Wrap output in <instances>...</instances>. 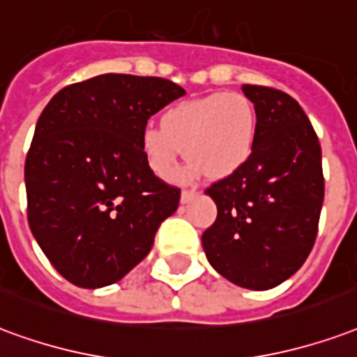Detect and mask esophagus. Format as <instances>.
<instances>
[{"mask_svg":"<svg viewBox=\"0 0 357 357\" xmlns=\"http://www.w3.org/2000/svg\"><path fill=\"white\" fill-rule=\"evenodd\" d=\"M197 197H199V192L197 191H181V202H183V204L191 202V200H195Z\"/></svg>","mask_w":357,"mask_h":357,"instance_id":"1","label":"esophagus"}]
</instances>
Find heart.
Here are the masks:
<instances>
[{
	"label": "heart",
	"instance_id": "1",
	"mask_svg": "<svg viewBox=\"0 0 357 357\" xmlns=\"http://www.w3.org/2000/svg\"><path fill=\"white\" fill-rule=\"evenodd\" d=\"M257 139V113L238 92H215L170 105L160 126H145L139 149L149 170L168 178L176 168L181 147L191 160L179 179L202 174L227 178L250 160Z\"/></svg>",
	"mask_w": 357,
	"mask_h": 357
}]
</instances>
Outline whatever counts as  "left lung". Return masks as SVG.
I'll list each match as a JSON object with an SVG mask.
<instances>
[{"label": "left lung", "instance_id": "left-lung-1", "mask_svg": "<svg viewBox=\"0 0 357 357\" xmlns=\"http://www.w3.org/2000/svg\"><path fill=\"white\" fill-rule=\"evenodd\" d=\"M257 113L252 157L206 189L218 219L202 234L210 265L245 289L265 291L299 271L312 250L324 204L321 147L289 94L244 84Z\"/></svg>", "mask_w": 357, "mask_h": 357}]
</instances>
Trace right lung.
Returning a JSON list of instances; mask_svg holds the SVG:
<instances>
[{
  "instance_id": "add662e5",
  "label": "right lung",
  "mask_w": 357,
  "mask_h": 357,
  "mask_svg": "<svg viewBox=\"0 0 357 357\" xmlns=\"http://www.w3.org/2000/svg\"><path fill=\"white\" fill-rule=\"evenodd\" d=\"M183 94L168 79L105 73L66 86L43 109L24 166L28 223L68 282H119L178 210L179 189L149 170L139 136Z\"/></svg>"
}]
</instances>
